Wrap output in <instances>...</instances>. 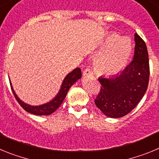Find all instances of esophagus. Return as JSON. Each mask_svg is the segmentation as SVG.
I'll return each instance as SVG.
<instances>
[{
    "mask_svg": "<svg viewBox=\"0 0 159 159\" xmlns=\"http://www.w3.org/2000/svg\"><path fill=\"white\" fill-rule=\"evenodd\" d=\"M84 76H92L93 75V72L92 71V70L90 69L89 67H87L86 69L84 71Z\"/></svg>",
    "mask_w": 159,
    "mask_h": 159,
    "instance_id": "1",
    "label": "esophagus"
}]
</instances>
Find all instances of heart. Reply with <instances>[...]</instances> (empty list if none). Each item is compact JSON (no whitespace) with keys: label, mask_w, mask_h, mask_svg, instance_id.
Returning a JSON list of instances; mask_svg holds the SVG:
<instances>
[{"label":"heart","mask_w":159,"mask_h":159,"mask_svg":"<svg viewBox=\"0 0 159 159\" xmlns=\"http://www.w3.org/2000/svg\"><path fill=\"white\" fill-rule=\"evenodd\" d=\"M104 51L95 59V67L102 75H112L126 67L131 54V43L126 37L110 35L105 40Z\"/></svg>","instance_id":"heart-1"}]
</instances>
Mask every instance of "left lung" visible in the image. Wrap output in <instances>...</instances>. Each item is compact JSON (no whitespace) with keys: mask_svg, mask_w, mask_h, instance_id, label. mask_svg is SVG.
I'll use <instances>...</instances> for the list:
<instances>
[{"mask_svg":"<svg viewBox=\"0 0 159 159\" xmlns=\"http://www.w3.org/2000/svg\"><path fill=\"white\" fill-rule=\"evenodd\" d=\"M134 41L131 63L120 74L99 78L102 87L95 103L107 117L120 118L130 113L147 92L150 76L148 52L137 33Z\"/></svg>","mask_w":159,"mask_h":159,"instance_id":"obj_1","label":"left lung"}]
</instances>
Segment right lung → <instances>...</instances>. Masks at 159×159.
<instances>
[{
	"label": "right lung",
	"instance_id": "add662e5",
	"mask_svg": "<svg viewBox=\"0 0 159 159\" xmlns=\"http://www.w3.org/2000/svg\"><path fill=\"white\" fill-rule=\"evenodd\" d=\"M81 77H82L81 69L80 67H77V68L74 69L71 72L68 73L66 75V77L63 80L62 84H61L60 91H59L57 95L52 100L46 102V103H43V104L38 105V106H32V105L27 104L25 102H23L17 96V95H16L15 91H14L10 80H9V82H10V86L11 88H12L14 96H15L16 99L17 100V102H19V104L24 108V110H25L29 113L36 115V116H48V115L52 114L61 105L63 101L65 99L68 90Z\"/></svg>",
	"mask_w": 159,
	"mask_h": 159
}]
</instances>
